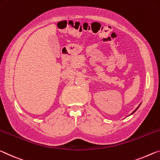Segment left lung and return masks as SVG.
<instances>
[{"mask_svg": "<svg viewBox=\"0 0 160 160\" xmlns=\"http://www.w3.org/2000/svg\"><path fill=\"white\" fill-rule=\"evenodd\" d=\"M140 105H141V103H140V104L139 105V106H138V108H136V109L135 110V111H133V112H132V113H131V114H130V115H132V114H133V113H134V112H135L136 111H137V110L138 109V108H139V107H140Z\"/></svg>", "mask_w": 160, "mask_h": 160, "instance_id": "left-lung-1", "label": "left lung"}]
</instances>
